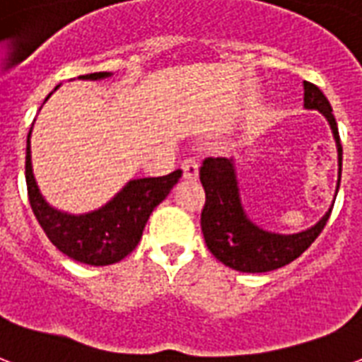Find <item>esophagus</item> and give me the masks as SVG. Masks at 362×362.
I'll list each match as a JSON object with an SVG mask.
<instances>
[{
  "label": "esophagus",
  "instance_id": "obj_1",
  "mask_svg": "<svg viewBox=\"0 0 362 362\" xmlns=\"http://www.w3.org/2000/svg\"><path fill=\"white\" fill-rule=\"evenodd\" d=\"M182 173H184L186 180H197V176H199V165L192 157L184 159V163H182Z\"/></svg>",
  "mask_w": 362,
  "mask_h": 362
}]
</instances>
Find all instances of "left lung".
Returning a JSON list of instances; mask_svg holds the SVG:
<instances>
[{"instance_id": "obj_1", "label": "left lung", "mask_w": 362, "mask_h": 362, "mask_svg": "<svg viewBox=\"0 0 362 362\" xmlns=\"http://www.w3.org/2000/svg\"><path fill=\"white\" fill-rule=\"evenodd\" d=\"M303 107L317 110L332 131L338 151V182L334 192V195H338L341 178V144L332 106L319 87L303 81ZM199 178L206 195L205 209L201 212V230L206 247L224 266L243 273L273 272L296 260L319 237L334 205L332 203L315 224L305 230L296 233H277L260 228L245 211L233 157L205 159Z\"/></svg>"}]
</instances>
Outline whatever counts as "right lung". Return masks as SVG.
I'll return each instance as SVG.
<instances>
[{
    "instance_id": "1",
    "label": "right lung",
    "mask_w": 362,
    "mask_h": 362,
    "mask_svg": "<svg viewBox=\"0 0 362 362\" xmlns=\"http://www.w3.org/2000/svg\"><path fill=\"white\" fill-rule=\"evenodd\" d=\"M112 76V71H95L77 79L100 81ZM30 136L32 129L28 132L26 142V186L32 211L52 245L68 258L87 266H110L131 255L153 209L169 195L182 176V170L178 169L157 178H132L106 205L95 211L71 214L54 209L43 197L34 175Z\"/></svg>"
}]
</instances>
